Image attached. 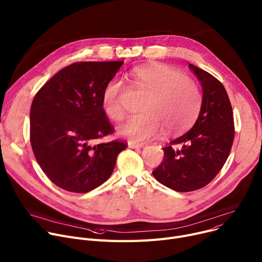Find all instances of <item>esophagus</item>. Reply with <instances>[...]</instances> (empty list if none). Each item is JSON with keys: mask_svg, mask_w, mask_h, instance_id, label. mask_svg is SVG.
I'll return each mask as SVG.
<instances>
[{"mask_svg": "<svg viewBox=\"0 0 262 262\" xmlns=\"http://www.w3.org/2000/svg\"><path fill=\"white\" fill-rule=\"evenodd\" d=\"M128 146L132 149H139V148H143L145 147V144H138V143H133V142H129Z\"/></svg>", "mask_w": 262, "mask_h": 262, "instance_id": "1", "label": "esophagus"}]
</instances>
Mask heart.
Instances as JSON below:
<instances>
[{
    "instance_id": "heart-1",
    "label": "heart",
    "mask_w": 262,
    "mask_h": 262,
    "mask_svg": "<svg viewBox=\"0 0 262 262\" xmlns=\"http://www.w3.org/2000/svg\"><path fill=\"white\" fill-rule=\"evenodd\" d=\"M136 90L147 95L142 104L144 113L129 119L118 133L133 143H145L163 130L177 134L187 130L197 118L203 94L193 79L167 65H149L132 71ZM127 88L124 79L113 77L106 84L102 104L107 116L122 122L127 111L123 95Z\"/></svg>"
}]
</instances>
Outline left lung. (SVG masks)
Listing matches in <instances>:
<instances>
[{"label": "left lung", "mask_w": 262, "mask_h": 262, "mask_svg": "<svg viewBox=\"0 0 262 262\" xmlns=\"http://www.w3.org/2000/svg\"><path fill=\"white\" fill-rule=\"evenodd\" d=\"M203 86V104L195 125L164 148V159L152 172L160 184L177 192L206 187L223 169L235 136L228 93L219 80L192 64Z\"/></svg>", "instance_id": "1"}]
</instances>
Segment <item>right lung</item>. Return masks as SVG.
<instances>
[{
  "label": "right lung",
  "instance_id": "add662e5",
  "mask_svg": "<svg viewBox=\"0 0 262 262\" xmlns=\"http://www.w3.org/2000/svg\"><path fill=\"white\" fill-rule=\"evenodd\" d=\"M123 61L76 62L39 89L30 108V143L39 167L63 190L86 193L111 176L123 140L98 143L114 133L102 95Z\"/></svg>",
  "mask_w": 262,
  "mask_h": 262
}]
</instances>
